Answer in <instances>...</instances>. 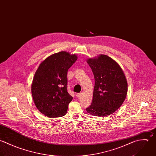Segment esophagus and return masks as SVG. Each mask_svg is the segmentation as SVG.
Here are the masks:
<instances>
[{
  "label": "esophagus",
  "mask_w": 156,
  "mask_h": 156,
  "mask_svg": "<svg viewBox=\"0 0 156 156\" xmlns=\"http://www.w3.org/2000/svg\"><path fill=\"white\" fill-rule=\"evenodd\" d=\"M81 95H82V93H78V94H76V96L77 98L80 97Z\"/></svg>",
  "instance_id": "obj_1"
}]
</instances>
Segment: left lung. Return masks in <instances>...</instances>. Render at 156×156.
I'll list each match as a JSON object with an SVG mask.
<instances>
[{
    "instance_id": "8db88e82",
    "label": "left lung",
    "mask_w": 156,
    "mask_h": 156,
    "mask_svg": "<svg viewBox=\"0 0 156 156\" xmlns=\"http://www.w3.org/2000/svg\"><path fill=\"white\" fill-rule=\"evenodd\" d=\"M87 62L94 73V87L92 104L86 110L97 116L111 115L122 105L126 96L124 73L119 65L107 55H100Z\"/></svg>"
}]
</instances>
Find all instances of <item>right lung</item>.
<instances>
[{"label":"right lung","mask_w":156,"mask_h":156,"mask_svg":"<svg viewBox=\"0 0 156 156\" xmlns=\"http://www.w3.org/2000/svg\"><path fill=\"white\" fill-rule=\"evenodd\" d=\"M77 60L76 55L62 51L41 62L32 81V96L36 107L49 118L66 115L73 98L67 90V71Z\"/></svg>","instance_id":"1"}]
</instances>
